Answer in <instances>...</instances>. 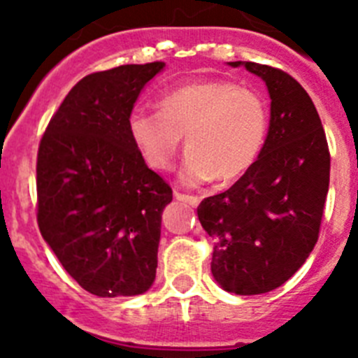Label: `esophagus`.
I'll return each instance as SVG.
<instances>
[{"label":"esophagus","mask_w":358,"mask_h":358,"mask_svg":"<svg viewBox=\"0 0 358 358\" xmlns=\"http://www.w3.org/2000/svg\"><path fill=\"white\" fill-rule=\"evenodd\" d=\"M175 198L180 201H185V203H189L191 207H196V205L200 203V198L198 196H192V194H183V192H180V191H175Z\"/></svg>","instance_id":"34e87169"}]
</instances>
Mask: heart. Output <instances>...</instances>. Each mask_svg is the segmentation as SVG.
<instances>
[{
    "label": "heart",
    "instance_id": "obj_1",
    "mask_svg": "<svg viewBox=\"0 0 358 358\" xmlns=\"http://www.w3.org/2000/svg\"><path fill=\"white\" fill-rule=\"evenodd\" d=\"M266 129L265 102L231 80L178 86L162 95L160 111L135 108L127 115L129 138L151 169H169L185 136L189 153L180 178L187 185L245 175L265 145Z\"/></svg>",
    "mask_w": 358,
    "mask_h": 358
}]
</instances>
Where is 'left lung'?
Wrapping results in <instances>:
<instances>
[{
    "instance_id": "8db88e82",
    "label": "left lung",
    "mask_w": 358,
    "mask_h": 358,
    "mask_svg": "<svg viewBox=\"0 0 358 358\" xmlns=\"http://www.w3.org/2000/svg\"><path fill=\"white\" fill-rule=\"evenodd\" d=\"M265 80L270 124L256 164L229 191L205 198L198 220L214 239L210 272L223 290H275L319 238L329 185L324 129L303 86L278 68L236 61Z\"/></svg>"
}]
</instances>
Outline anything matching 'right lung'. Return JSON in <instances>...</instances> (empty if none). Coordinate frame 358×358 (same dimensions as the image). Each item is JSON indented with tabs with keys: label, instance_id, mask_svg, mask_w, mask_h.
<instances>
[{
	"label": "right lung",
	"instance_id": "obj_1",
	"mask_svg": "<svg viewBox=\"0 0 358 358\" xmlns=\"http://www.w3.org/2000/svg\"><path fill=\"white\" fill-rule=\"evenodd\" d=\"M166 63L124 64L80 79L37 153V223L86 292L131 297L157 275L162 213L173 191L145 166L127 115Z\"/></svg>",
	"mask_w": 358,
	"mask_h": 358
}]
</instances>
